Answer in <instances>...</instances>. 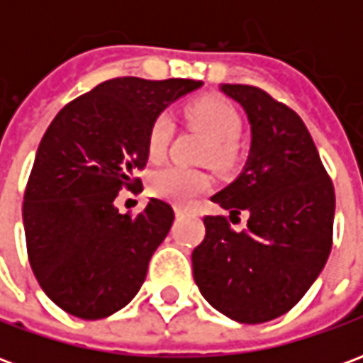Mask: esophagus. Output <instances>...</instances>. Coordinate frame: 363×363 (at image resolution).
Instances as JSON below:
<instances>
[{
    "label": "esophagus",
    "instance_id": "esophagus-1",
    "mask_svg": "<svg viewBox=\"0 0 363 363\" xmlns=\"http://www.w3.org/2000/svg\"><path fill=\"white\" fill-rule=\"evenodd\" d=\"M174 213H177V218H179V216H184V213H186V208H184V206H174Z\"/></svg>",
    "mask_w": 363,
    "mask_h": 363
}]
</instances>
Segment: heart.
Here are the masks:
<instances>
[{"instance_id":"1","label":"heart","mask_w":363,"mask_h":363,"mask_svg":"<svg viewBox=\"0 0 363 363\" xmlns=\"http://www.w3.org/2000/svg\"><path fill=\"white\" fill-rule=\"evenodd\" d=\"M184 120L190 128L208 138L204 157L220 171H231L241 159L239 135L243 132V120L233 104L223 96L206 95L186 104ZM173 118L161 112L151 122L147 132V155L159 161L167 153L173 138ZM210 177L198 169L181 165H167L151 174L150 189L159 198L174 204H190L200 194L210 189Z\"/></svg>"}]
</instances>
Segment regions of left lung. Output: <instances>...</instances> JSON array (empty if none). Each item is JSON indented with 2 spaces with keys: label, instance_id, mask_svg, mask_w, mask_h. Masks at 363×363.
<instances>
[{
  "label": "left lung",
  "instance_id": "1",
  "mask_svg": "<svg viewBox=\"0 0 363 363\" xmlns=\"http://www.w3.org/2000/svg\"><path fill=\"white\" fill-rule=\"evenodd\" d=\"M249 116L251 155L235 182L212 202L249 220L204 216V241L192 251L194 281L229 319L257 325L284 313L317 280L333 247L335 186L303 120L267 91L223 85Z\"/></svg>",
  "mask_w": 363,
  "mask_h": 363
}]
</instances>
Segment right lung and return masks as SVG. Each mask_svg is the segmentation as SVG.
Masks as SVG:
<instances>
[{
    "label": "right lung",
    "mask_w": 363,
    "mask_h": 363,
    "mask_svg": "<svg viewBox=\"0 0 363 363\" xmlns=\"http://www.w3.org/2000/svg\"><path fill=\"white\" fill-rule=\"evenodd\" d=\"M202 82L114 77L67 103L36 151L23 200L36 280L60 309L104 319L140 291L151 255L169 233L171 204L151 198L120 213V190H142L153 118Z\"/></svg>",
    "instance_id": "1"
}]
</instances>
